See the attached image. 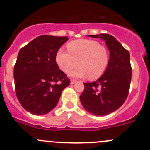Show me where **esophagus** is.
I'll list each match as a JSON object with an SVG mask.
<instances>
[{"label": "esophagus", "mask_w": 150, "mask_h": 150, "mask_svg": "<svg viewBox=\"0 0 150 150\" xmlns=\"http://www.w3.org/2000/svg\"><path fill=\"white\" fill-rule=\"evenodd\" d=\"M76 82H77V81H75V80H73V79H72V80H71V81H70L71 84H75Z\"/></svg>", "instance_id": "1"}]
</instances>
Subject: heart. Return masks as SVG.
<instances>
[{
	"label": "heart",
	"mask_w": 150,
	"mask_h": 150,
	"mask_svg": "<svg viewBox=\"0 0 150 150\" xmlns=\"http://www.w3.org/2000/svg\"><path fill=\"white\" fill-rule=\"evenodd\" d=\"M69 52L60 48L56 55L58 66L65 72L77 66L69 75L75 78L95 80L100 78L107 69L110 61L108 48L93 40L80 39L67 45Z\"/></svg>",
	"instance_id": "b5f03b06"
}]
</instances>
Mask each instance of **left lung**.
I'll return each mask as SVG.
<instances>
[{"label": "left lung", "mask_w": 150, "mask_h": 150, "mask_svg": "<svg viewBox=\"0 0 150 150\" xmlns=\"http://www.w3.org/2000/svg\"><path fill=\"white\" fill-rule=\"evenodd\" d=\"M88 36L104 40L110 51V61L105 72L97 81L83 83L84 91L80 100L90 114L105 116L120 108L128 95L132 75L130 53L111 35Z\"/></svg>", "instance_id": "left-lung-1"}]
</instances>
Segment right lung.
<instances>
[{
    "instance_id": "1",
    "label": "right lung",
    "mask_w": 150,
    "mask_h": 150,
    "mask_svg": "<svg viewBox=\"0 0 150 150\" xmlns=\"http://www.w3.org/2000/svg\"><path fill=\"white\" fill-rule=\"evenodd\" d=\"M69 39L42 35L21 48L14 67L15 92L21 105L33 115H44L57 105L70 83L59 69L56 55Z\"/></svg>"
}]
</instances>
